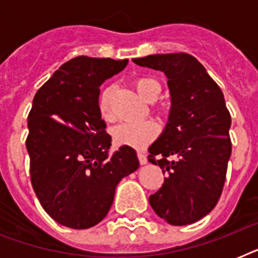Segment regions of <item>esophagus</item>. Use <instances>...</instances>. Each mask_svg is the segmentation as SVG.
<instances>
[{
  "instance_id": "1",
  "label": "esophagus",
  "mask_w": 258,
  "mask_h": 258,
  "mask_svg": "<svg viewBox=\"0 0 258 258\" xmlns=\"http://www.w3.org/2000/svg\"><path fill=\"white\" fill-rule=\"evenodd\" d=\"M138 159H139V163L141 165H146L147 163V157H146V154L145 153H138Z\"/></svg>"
}]
</instances>
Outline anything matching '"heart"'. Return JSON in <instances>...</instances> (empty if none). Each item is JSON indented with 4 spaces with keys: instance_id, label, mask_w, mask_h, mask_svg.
<instances>
[{
    "instance_id": "heart-1",
    "label": "heart",
    "mask_w": 258,
    "mask_h": 258,
    "mask_svg": "<svg viewBox=\"0 0 258 258\" xmlns=\"http://www.w3.org/2000/svg\"><path fill=\"white\" fill-rule=\"evenodd\" d=\"M134 87L145 100H154L161 92V86L157 80L151 78H138L134 80ZM97 109L103 119H111L109 109V91L104 89L97 97ZM113 139L117 145L130 146L135 149H142L153 141L158 134V125L153 120L125 121L113 128Z\"/></svg>"
}]
</instances>
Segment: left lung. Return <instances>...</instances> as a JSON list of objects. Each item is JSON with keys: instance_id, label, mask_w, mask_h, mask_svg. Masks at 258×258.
<instances>
[{"instance_id": "1", "label": "left lung", "mask_w": 258, "mask_h": 258, "mask_svg": "<svg viewBox=\"0 0 258 258\" xmlns=\"http://www.w3.org/2000/svg\"><path fill=\"white\" fill-rule=\"evenodd\" d=\"M133 61L163 72L171 96L169 120L149 149V162L166 172L150 205L170 225L194 224L220 200L232 154L224 93L191 54H150Z\"/></svg>"}]
</instances>
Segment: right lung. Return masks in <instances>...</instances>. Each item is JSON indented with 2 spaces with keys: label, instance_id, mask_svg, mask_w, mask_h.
<instances>
[{
  "label": "right lung",
  "instance_id": "obj_1",
  "mask_svg": "<svg viewBox=\"0 0 258 258\" xmlns=\"http://www.w3.org/2000/svg\"><path fill=\"white\" fill-rule=\"evenodd\" d=\"M128 60L75 57L34 95L28 116L30 180L40 204L60 225L88 229L111 209L121 178L138 170L137 151L111 137L97 109L99 87Z\"/></svg>",
  "mask_w": 258,
  "mask_h": 258
}]
</instances>
